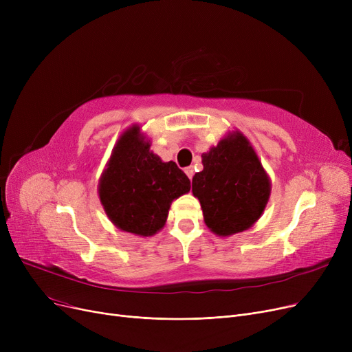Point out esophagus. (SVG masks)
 I'll return each mask as SVG.
<instances>
[{"label":"esophagus","mask_w":352,"mask_h":352,"mask_svg":"<svg viewBox=\"0 0 352 352\" xmlns=\"http://www.w3.org/2000/svg\"><path fill=\"white\" fill-rule=\"evenodd\" d=\"M184 171H186V174H187V177L190 179H192V177H194V168H192V166H187V168L184 170Z\"/></svg>","instance_id":"obj_1"}]
</instances>
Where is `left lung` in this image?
Masks as SVG:
<instances>
[{"label": "left lung", "mask_w": 352, "mask_h": 352, "mask_svg": "<svg viewBox=\"0 0 352 352\" xmlns=\"http://www.w3.org/2000/svg\"><path fill=\"white\" fill-rule=\"evenodd\" d=\"M201 157L204 170L192 178V194L206 226L218 236L251 228L268 204L271 179L250 140L235 129Z\"/></svg>", "instance_id": "obj_1"}]
</instances>
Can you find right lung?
<instances>
[{"label":"right lung","instance_id":"add662e5","mask_svg":"<svg viewBox=\"0 0 352 352\" xmlns=\"http://www.w3.org/2000/svg\"><path fill=\"white\" fill-rule=\"evenodd\" d=\"M150 146L138 124L128 126L98 181V197L108 219L118 230L144 238L164 228L173 201L191 188L177 164L164 162Z\"/></svg>","mask_w":352,"mask_h":352}]
</instances>
